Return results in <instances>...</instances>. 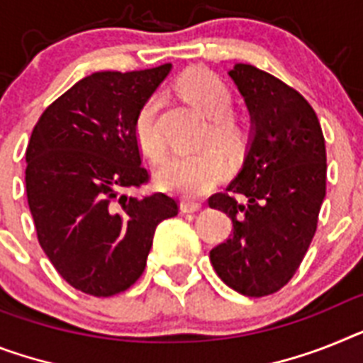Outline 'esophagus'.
I'll return each instance as SVG.
<instances>
[{"label":"esophagus","mask_w":363,"mask_h":363,"mask_svg":"<svg viewBox=\"0 0 363 363\" xmlns=\"http://www.w3.org/2000/svg\"><path fill=\"white\" fill-rule=\"evenodd\" d=\"M199 210H201V203H197V201H190V199L181 201V212H184V214H194V212H199Z\"/></svg>","instance_id":"obj_1"}]
</instances>
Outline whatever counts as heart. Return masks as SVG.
<instances>
[{
	"mask_svg": "<svg viewBox=\"0 0 363 363\" xmlns=\"http://www.w3.org/2000/svg\"><path fill=\"white\" fill-rule=\"evenodd\" d=\"M179 92L188 103L205 116L212 118L210 136L225 149L238 145L240 130L227 112L233 105V94L227 84L208 69H190L179 79ZM160 96L155 94L140 106L135 120V138L140 149L151 160H160L166 153V142L158 129L157 114ZM225 177V162L214 149H203L197 153H177L164 160L158 167L157 181L167 191L182 197H199L216 188Z\"/></svg>",
	"mask_w": 363,
	"mask_h": 363,
	"instance_id": "1",
	"label": "heart"
}]
</instances>
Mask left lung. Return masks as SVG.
<instances>
[{
  "label": "left lung",
  "mask_w": 363,
  "mask_h": 363,
  "mask_svg": "<svg viewBox=\"0 0 363 363\" xmlns=\"http://www.w3.org/2000/svg\"><path fill=\"white\" fill-rule=\"evenodd\" d=\"M228 77L251 116L242 169L210 208L233 219V236L210 251L216 273L245 297L279 291L308 251L327 190V151L310 103L280 79L236 64Z\"/></svg>",
  "instance_id": "left-lung-1"
}]
</instances>
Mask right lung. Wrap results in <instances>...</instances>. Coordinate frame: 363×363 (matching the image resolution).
I'll use <instances>...</instances> for the list:
<instances>
[{"label": "right lung", "mask_w": 363, "mask_h": 363, "mask_svg": "<svg viewBox=\"0 0 363 363\" xmlns=\"http://www.w3.org/2000/svg\"><path fill=\"white\" fill-rule=\"evenodd\" d=\"M172 64L81 79L40 116L26 153L27 203L42 249L69 286L111 297L145 269L155 228L179 212L149 181L135 120Z\"/></svg>", "instance_id": "1"}]
</instances>
